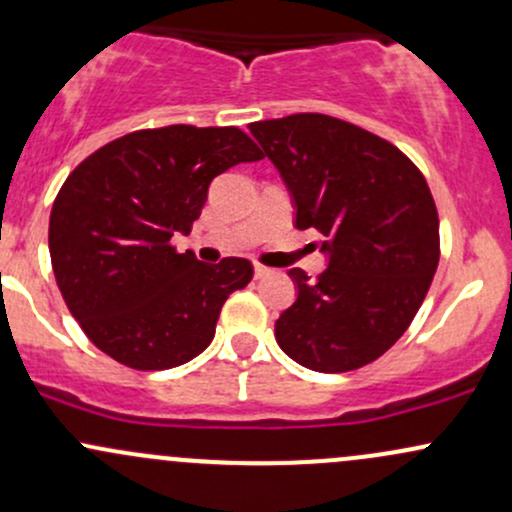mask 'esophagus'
<instances>
[{"instance_id":"obj_1","label":"esophagus","mask_w":512,"mask_h":512,"mask_svg":"<svg viewBox=\"0 0 512 512\" xmlns=\"http://www.w3.org/2000/svg\"><path fill=\"white\" fill-rule=\"evenodd\" d=\"M274 269H269V267H265V265H255V279H265V277H269V274H272Z\"/></svg>"}]
</instances>
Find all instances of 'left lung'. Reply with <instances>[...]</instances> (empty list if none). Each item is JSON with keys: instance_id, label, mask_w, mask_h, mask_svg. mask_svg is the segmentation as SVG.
<instances>
[{"instance_id": "8db88e82", "label": "left lung", "mask_w": 512, "mask_h": 512, "mask_svg": "<svg viewBox=\"0 0 512 512\" xmlns=\"http://www.w3.org/2000/svg\"><path fill=\"white\" fill-rule=\"evenodd\" d=\"M328 267L289 269L296 301L274 323L279 347L323 374L374 362L406 333L440 262L428 182L384 138L325 114L250 123Z\"/></svg>"}]
</instances>
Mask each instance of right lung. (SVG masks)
Masks as SVG:
<instances>
[{
    "label": "right lung",
    "mask_w": 512,
    "mask_h": 512,
    "mask_svg": "<svg viewBox=\"0 0 512 512\" xmlns=\"http://www.w3.org/2000/svg\"><path fill=\"white\" fill-rule=\"evenodd\" d=\"M262 157L240 128L177 123L111 140L65 179L50 211V262L101 352L155 372L211 345L223 303L250 282L252 265H204L170 240L192 233L213 177Z\"/></svg>",
    "instance_id": "add662e5"
}]
</instances>
